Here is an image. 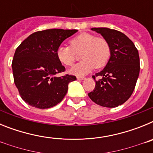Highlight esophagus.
<instances>
[{
  "mask_svg": "<svg viewBox=\"0 0 153 153\" xmlns=\"http://www.w3.org/2000/svg\"><path fill=\"white\" fill-rule=\"evenodd\" d=\"M76 79H77L78 80H83V79H85V77H83V76H77Z\"/></svg>",
  "mask_w": 153,
  "mask_h": 153,
  "instance_id": "34e87169",
  "label": "esophagus"
}]
</instances>
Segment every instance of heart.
<instances>
[{
	"mask_svg": "<svg viewBox=\"0 0 153 153\" xmlns=\"http://www.w3.org/2000/svg\"><path fill=\"white\" fill-rule=\"evenodd\" d=\"M70 46L60 45L56 50V56L60 63L72 66L80 53L82 61L70 70V74L83 76L93 70L104 67L111 55L109 41L104 37L90 33H83L74 36L70 41Z\"/></svg>",
	"mask_w": 153,
	"mask_h": 153,
	"instance_id": "b5f03b06",
	"label": "heart"
}]
</instances>
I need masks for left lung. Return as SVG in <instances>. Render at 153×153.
I'll use <instances>...</instances> for the list:
<instances>
[{"label":"left lung","instance_id":"8db88e82","mask_svg":"<svg viewBox=\"0 0 153 153\" xmlns=\"http://www.w3.org/2000/svg\"><path fill=\"white\" fill-rule=\"evenodd\" d=\"M91 30L109 41L111 55L103 70L93 76L96 86L88 96L100 106L117 107L133 93L140 70L139 52L132 40L120 31L106 27ZM96 76L102 79L97 81Z\"/></svg>","mask_w":153,"mask_h":153}]
</instances>
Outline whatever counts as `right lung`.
<instances>
[{
	"instance_id": "1",
	"label": "right lung",
	"mask_w": 153,
	"mask_h": 153,
	"mask_svg": "<svg viewBox=\"0 0 153 153\" xmlns=\"http://www.w3.org/2000/svg\"><path fill=\"white\" fill-rule=\"evenodd\" d=\"M77 30L48 29L30 35L16 50L12 61L13 80L20 96L30 106L48 109L60 102L75 76L57 77L65 67L56 56L62 42Z\"/></svg>"
}]
</instances>
